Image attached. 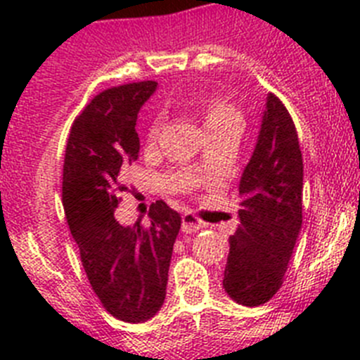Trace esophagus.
I'll return each mask as SVG.
<instances>
[{
    "mask_svg": "<svg viewBox=\"0 0 360 360\" xmlns=\"http://www.w3.org/2000/svg\"><path fill=\"white\" fill-rule=\"evenodd\" d=\"M205 227V224H203L202 219L196 218L193 212H186V214L182 216V231L186 232V234H193V232H198L200 229Z\"/></svg>",
    "mask_w": 360,
    "mask_h": 360,
    "instance_id": "obj_1",
    "label": "esophagus"
}]
</instances>
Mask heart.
I'll list each match as a JSON object with an SVG mask.
<instances>
[{
	"label": "heart",
	"instance_id": "heart-1",
	"mask_svg": "<svg viewBox=\"0 0 360 360\" xmlns=\"http://www.w3.org/2000/svg\"><path fill=\"white\" fill-rule=\"evenodd\" d=\"M200 115H202V122L205 131H214L218 128H225V126H241V113L232 106L231 103L218 97H205L200 98L198 104ZM160 128V119H155L149 126V139H155Z\"/></svg>",
	"mask_w": 360,
	"mask_h": 360
}]
</instances>
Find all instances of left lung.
I'll return each instance as SVG.
<instances>
[{
  "label": "left lung",
  "instance_id": "1",
  "mask_svg": "<svg viewBox=\"0 0 360 360\" xmlns=\"http://www.w3.org/2000/svg\"><path fill=\"white\" fill-rule=\"evenodd\" d=\"M238 193L240 225L229 240L224 288L236 303L259 307L281 288L303 224V157L294 120L274 94Z\"/></svg>",
  "mask_w": 360,
  "mask_h": 360
}]
</instances>
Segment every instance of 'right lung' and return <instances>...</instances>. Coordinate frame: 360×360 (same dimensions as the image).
<instances>
[{"label":"right lung","instance_id":"1","mask_svg":"<svg viewBox=\"0 0 360 360\" xmlns=\"http://www.w3.org/2000/svg\"><path fill=\"white\" fill-rule=\"evenodd\" d=\"M155 81L113 86L73 120L63 165V207L91 288L111 316L144 323L162 308L173 245L182 218L164 200L151 203L149 225L117 221L120 184L139 158L136 115Z\"/></svg>","mask_w":360,"mask_h":360}]
</instances>
